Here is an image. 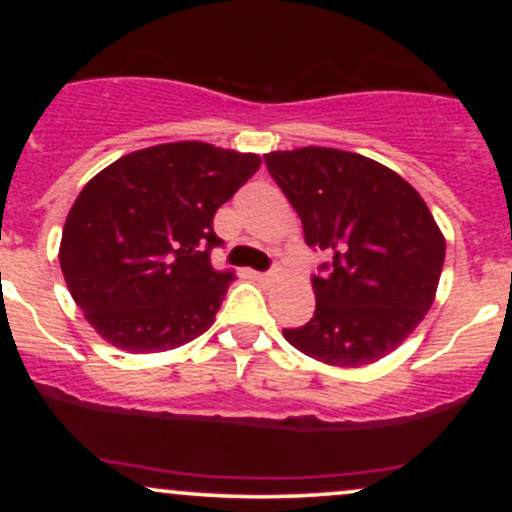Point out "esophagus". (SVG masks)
Returning <instances> with one entry per match:
<instances>
[{"label":"esophagus","mask_w":512,"mask_h":512,"mask_svg":"<svg viewBox=\"0 0 512 512\" xmlns=\"http://www.w3.org/2000/svg\"><path fill=\"white\" fill-rule=\"evenodd\" d=\"M272 272H257L255 274V279H260V281H272Z\"/></svg>","instance_id":"1"}]
</instances>
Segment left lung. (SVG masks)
Segmentation results:
<instances>
[{
	"label": "left lung",
	"mask_w": 512,
	"mask_h": 512,
	"mask_svg": "<svg viewBox=\"0 0 512 512\" xmlns=\"http://www.w3.org/2000/svg\"><path fill=\"white\" fill-rule=\"evenodd\" d=\"M301 216L305 243L330 262L313 276L315 315L286 342L339 368L395 351L436 298L445 238L419 192L383 163L303 146L264 156Z\"/></svg>",
	"instance_id": "8db88e82"
}]
</instances>
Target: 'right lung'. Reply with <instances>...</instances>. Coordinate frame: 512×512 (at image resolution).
Listing matches in <instances>:
<instances>
[{"instance_id": "add662e5", "label": "right lung", "mask_w": 512, "mask_h": 512, "mask_svg": "<svg viewBox=\"0 0 512 512\" xmlns=\"http://www.w3.org/2000/svg\"><path fill=\"white\" fill-rule=\"evenodd\" d=\"M262 158L204 142L139 149L86 182L64 221L74 303L129 354L182 346L214 325L233 272L211 267L214 214Z\"/></svg>"}]
</instances>
